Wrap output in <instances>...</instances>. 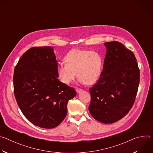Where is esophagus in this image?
Masks as SVG:
<instances>
[{
	"instance_id": "obj_1",
	"label": "esophagus",
	"mask_w": 153,
	"mask_h": 153,
	"mask_svg": "<svg viewBox=\"0 0 153 153\" xmlns=\"http://www.w3.org/2000/svg\"><path fill=\"white\" fill-rule=\"evenodd\" d=\"M76 91L77 93H80V92L82 91V89L79 88H76Z\"/></svg>"
}]
</instances>
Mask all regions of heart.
<instances>
[{"mask_svg": "<svg viewBox=\"0 0 153 153\" xmlns=\"http://www.w3.org/2000/svg\"><path fill=\"white\" fill-rule=\"evenodd\" d=\"M65 63L57 65L58 79L69 85L75 79L82 83L93 84L99 78L102 67V57L99 53L82 49H73L64 57Z\"/></svg>", "mask_w": 153, "mask_h": 153, "instance_id": "heart-1", "label": "heart"}]
</instances>
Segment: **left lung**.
Here are the masks:
<instances>
[{
	"mask_svg": "<svg viewBox=\"0 0 153 153\" xmlns=\"http://www.w3.org/2000/svg\"><path fill=\"white\" fill-rule=\"evenodd\" d=\"M103 70L90 88L89 111L97 121L113 123L122 119L133 107L140 82L136 58L117 41L106 42Z\"/></svg>",
	"mask_w": 153,
	"mask_h": 153,
	"instance_id": "obj_1",
	"label": "left lung"
}]
</instances>
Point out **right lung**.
Here are the masks:
<instances>
[{
  "instance_id": "obj_1",
  "label": "right lung",
  "mask_w": 153,
  "mask_h": 153,
  "mask_svg": "<svg viewBox=\"0 0 153 153\" xmlns=\"http://www.w3.org/2000/svg\"><path fill=\"white\" fill-rule=\"evenodd\" d=\"M57 67L51 47H35L23 54L14 71L18 106L30 122L43 128L57 126L67 116L68 100L76 95L58 79Z\"/></svg>"
}]
</instances>
